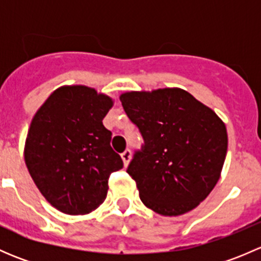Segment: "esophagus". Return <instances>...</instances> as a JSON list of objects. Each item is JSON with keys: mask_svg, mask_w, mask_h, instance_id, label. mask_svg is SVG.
I'll use <instances>...</instances> for the list:
<instances>
[{"mask_svg": "<svg viewBox=\"0 0 261 261\" xmlns=\"http://www.w3.org/2000/svg\"><path fill=\"white\" fill-rule=\"evenodd\" d=\"M121 158H122L123 164H125V167H127L128 163H130V160H131V150L130 149H126L125 151H123L122 154H121Z\"/></svg>", "mask_w": 261, "mask_h": 261, "instance_id": "1", "label": "esophagus"}]
</instances>
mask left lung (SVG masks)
<instances>
[{"label": "left lung", "mask_w": 261, "mask_h": 261, "mask_svg": "<svg viewBox=\"0 0 261 261\" xmlns=\"http://www.w3.org/2000/svg\"><path fill=\"white\" fill-rule=\"evenodd\" d=\"M120 101L144 138L127 168L141 202L169 217L196 208L221 177L225 122L181 88L125 92Z\"/></svg>", "instance_id": "left-lung-1"}]
</instances>
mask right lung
Instances as JSON below:
<instances>
[{"mask_svg":"<svg viewBox=\"0 0 261 261\" xmlns=\"http://www.w3.org/2000/svg\"><path fill=\"white\" fill-rule=\"evenodd\" d=\"M114 99L91 87L55 89L36 111L26 136V167L44 198L67 215L103 203L110 174L123 167L102 120Z\"/></svg>","mask_w":261,"mask_h":261,"instance_id":"right-lung-1","label":"right lung"}]
</instances>
